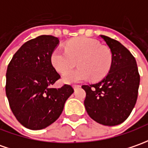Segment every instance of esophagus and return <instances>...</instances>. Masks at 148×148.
<instances>
[{"instance_id":"obj_1","label":"esophagus","mask_w":148,"mask_h":148,"mask_svg":"<svg viewBox=\"0 0 148 148\" xmlns=\"http://www.w3.org/2000/svg\"><path fill=\"white\" fill-rule=\"evenodd\" d=\"M80 87H81L80 85H74V86H73L74 90H77V89H78V88H79Z\"/></svg>"}]
</instances>
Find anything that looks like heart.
Listing matches in <instances>:
<instances>
[{
    "label": "heart",
    "mask_w": 148,
    "mask_h": 148,
    "mask_svg": "<svg viewBox=\"0 0 148 148\" xmlns=\"http://www.w3.org/2000/svg\"><path fill=\"white\" fill-rule=\"evenodd\" d=\"M66 51L56 49L51 55V63L60 74H65L75 65L79 68L63 76L65 83L73 84L87 81L91 77L93 81L103 78L112 66V53L110 50L99 46V42L87 37H78L69 41Z\"/></svg>",
    "instance_id": "1"
}]
</instances>
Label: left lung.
I'll list each match as a JSON object with an SVG mask.
<instances>
[{
    "mask_svg": "<svg viewBox=\"0 0 148 148\" xmlns=\"http://www.w3.org/2000/svg\"><path fill=\"white\" fill-rule=\"evenodd\" d=\"M112 53V66L95 84L83 85L84 105L91 119L108 126L127 119L136 103L140 78L137 63L128 49L118 41L100 36Z\"/></svg>",
    "mask_w": 148,
    "mask_h": 148,
    "instance_id": "obj_1",
    "label": "left lung"
}]
</instances>
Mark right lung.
<instances>
[{"label":"right lung","instance_id":"obj_1","mask_svg":"<svg viewBox=\"0 0 148 148\" xmlns=\"http://www.w3.org/2000/svg\"><path fill=\"white\" fill-rule=\"evenodd\" d=\"M59 43L53 36L29 40L16 52L7 68L5 92L10 106L27 129L38 130L53 124L74 92L70 85L51 87L61 78L51 63L52 53Z\"/></svg>","mask_w":148,"mask_h":148}]
</instances>
